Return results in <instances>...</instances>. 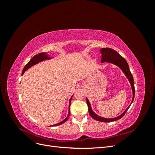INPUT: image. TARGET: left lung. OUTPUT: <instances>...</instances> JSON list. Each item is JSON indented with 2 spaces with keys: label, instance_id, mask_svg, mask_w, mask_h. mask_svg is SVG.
I'll list each match as a JSON object with an SVG mask.
<instances>
[{
  "label": "left lung",
  "instance_id": "obj_1",
  "mask_svg": "<svg viewBox=\"0 0 155 155\" xmlns=\"http://www.w3.org/2000/svg\"><path fill=\"white\" fill-rule=\"evenodd\" d=\"M100 53L101 54V63L107 62L108 63L114 64L116 65L117 67H118L121 70H122V72L125 75L127 78L128 79V80L130 84L131 88H132V91H133V99H132V101H131V103L129 105V106L123 112L122 114H120L118 116L115 117V118H104V117H101L100 116H98L97 114H96L95 112L92 110L91 104H90V102H89L88 100L87 99V98H86L87 104L88 109V112H89V114H90L91 116L92 117V118H93L95 120H97V121H101V122H111V121L118 120L120 118H122V117L125 115V112L129 109V108L130 107V105L132 104V103L134 100V94H135L134 83V80H133V75L130 73L127 62L126 61V60L122 57V56L119 54V53H118L116 51H115L114 50L110 48H101L100 50Z\"/></svg>",
  "mask_w": 155,
  "mask_h": 155
}]
</instances>
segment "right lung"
Segmentation results:
<instances>
[{
	"instance_id": "add662e5",
	"label": "right lung",
	"mask_w": 155,
	"mask_h": 155,
	"mask_svg": "<svg viewBox=\"0 0 155 155\" xmlns=\"http://www.w3.org/2000/svg\"><path fill=\"white\" fill-rule=\"evenodd\" d=\"M52 58H54L53 57H50L49 55H48V54L46 53V52H42V53H39L38 54L35 55V56H34V57H33L30 59V61L28 63V64L25 67V68H23V70H22V75L24 74L28 69L30 68L31 67H33V66H34V65H35V64H36L37 63H39L40 62L44 61L49 60V59H52ZM72 98V96H71V97H70V99L69 106H68V115L67 116V118H65V119H64L62 121H61V122H59L58 124H54V125H50V127L58 126V125H61V124H64V122H66V121L68 120L69 116H70V103H71Z\"/></svg>"
}]
</instances>
